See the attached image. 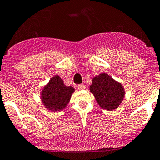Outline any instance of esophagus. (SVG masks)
<instances>
[{
    "label": "esophagus",
    "mask_w": 160,
    "mask_h": 160,
    "mask_svg": "<svg viewBox=\"0 0 160 160\" xmlns=\"http://www.w3.org/2000/svg\"><path fill=\"white\" fill-rule=\"evenodd\" d=\"M78 89L79 90L85 89V85L84 84H79L78 85Z\"/></svg>",
    "instance_id": "34e87169"
}]
</instances>
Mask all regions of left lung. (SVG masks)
Wrapping results in <instances>:
<instances>
[{"instance_id":"obj_1","label":"left lung","mask_w":160,"mask_h":160,"mask_svg":"<svg viewBox=\"0 0 160 160\" xmlns=\"http://www.w3.org/2000/svg\"><path fill=\"white\" fill-rule=\"evenodd\" d=\"M90 90L98 104L108 111L117 108L125 95L122 84L106 73H101L94 77Z\"/></svg>"}]
</instances>
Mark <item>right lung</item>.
Here are the masks:
<instances>
[{
  "label": "right lung",
  "mask_w": 160,
  "mask_h": 160,
  "mask_svg": "<svg viewBox=\"0 0 160 160\" xmlns=\"http://www.w3.org/2000/svg\"><path fill=\"white\" fill-rule=\"evenodd\" d=\"M73 91V88L65 86L60 77L55 76L42 90V100L49 110L60 111L67 105Z\"/></svg>",
  "instance_id": "obj_1"
}]
</instances>
